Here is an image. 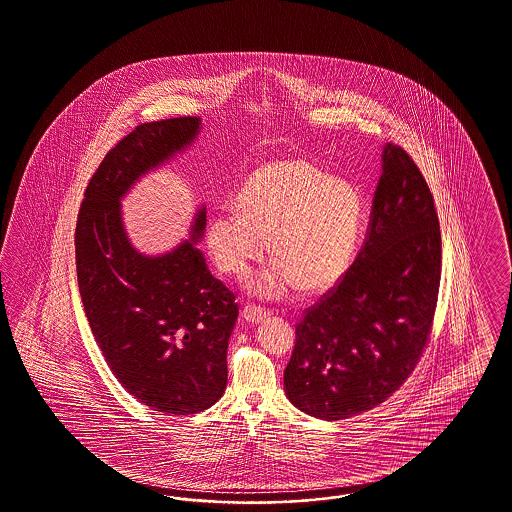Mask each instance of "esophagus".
Here are the masks:
<instances>
[{"label":"esophagus","instance_id":"esophagus-1","mask_svg":"<svg viewBox=\"0 0 512 512\" xmlns=\"http://www.w3.org/2000/svg\"><path fill=\"white\" fill-rule=\"evenodd\" d=\"M268 314H270V312H268L266 308L255 307V305H246L244 310H242V316H244V320L249 322V324H259V322H263Z\"/></svg>","mask_w":512,"mask_h":512}]
</instances>
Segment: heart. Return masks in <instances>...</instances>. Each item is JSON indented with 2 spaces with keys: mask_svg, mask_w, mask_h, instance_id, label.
Wrapping results in <instances>:
<instances>
[{
  "mask_svg": "<svg viewBox=\"0 0 512 512\" xmlns=\"http://www.w3.org/2000/svg\"><path fill=\"white\" fill-rule=\"evenodd\" d=\"M232 204L205 230L217 268L244 276L268 251L274 261L249 291L278 299L289 289L322 293L335 286L352 263L360 238L362 198L352 184L331 179L305 160L272 162L255 169Z\"/></svg>",
  "mask_w": 512,
  "mask_h": 512,
  "instance_id": "heart-1",
  "label": "heart"
}]
</instances>
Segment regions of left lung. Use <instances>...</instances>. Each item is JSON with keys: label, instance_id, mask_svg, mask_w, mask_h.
Returning <instances> with one entry per match:
<instances>
[{"label": "left lung", "instance_id": "1", "mask_svg": "<svg viewBox=\"0 0 512 512\" xmlns=\"http://www.w3.org/2000/svg\"><path fill=\"white\" fill-rule=\"evenodd\" d=\"M440 274L429 184L402 146L387 143L364 246L295 328L289 402L326 421L383 404L429 345Z\"/></svg>", "mask_w": 512, "mask_h": 512}]
</instances>
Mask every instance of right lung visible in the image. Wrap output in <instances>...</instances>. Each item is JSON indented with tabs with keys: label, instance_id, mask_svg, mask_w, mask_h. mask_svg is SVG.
<instances>
[{
	"label": "right lung",
	"instance_id": "add662e5",
	"mask_svg": "<svg viewBox=\"0 0 512 512\" xmlns=\"http://www.w3.org/2000/svg\"><path fill=\"white\" fill-rule=\"evenodd\" d=\"M198 131L194 116L137 125L93 173L76 225L78 286L93 337L123 389L165 415L198 413L223 396L238 303L196 247L205 207L192 240L148 257L125 234L120 200Z\"/></svg>",
	"mask_w": 512,
	"mask_h": 512
}]
</instances>
